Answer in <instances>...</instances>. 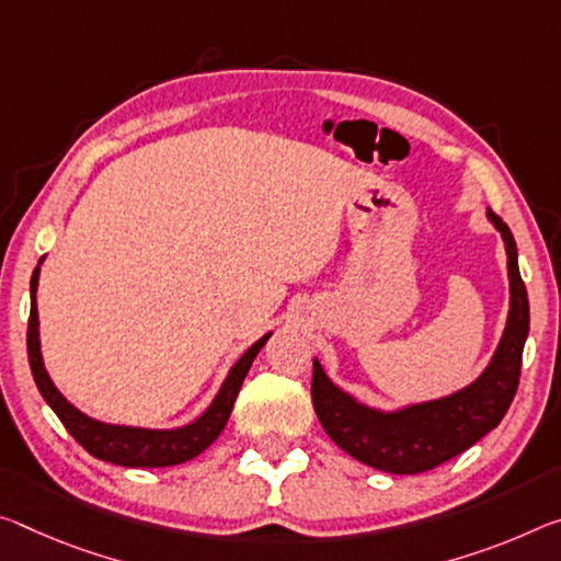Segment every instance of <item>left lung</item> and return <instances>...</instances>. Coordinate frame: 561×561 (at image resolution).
Returning a JSON list of instances; mask_svg holds the SVG:
<instances>
[{"mask_svg": "<svg viewBox=\"0 0 561 561\" xmlns=\"http://www.w3.org/2000/svg\"><path fill=\"white\" fill-rule=\"evenodd\" d=\"M486 217L504 239L510 314L492 362L472 385L449 397L385 412L346 394L314 359L312 404L319 422L336 447L364 465L389 474H420L439 467L492 432L517 394L529 334V299L510 227L492 209H486Z\"/></svg>", "mask_w": 561, "mask_h": 561, "instance_id": "8db88e82", "label": "left lung"}]
</instances>
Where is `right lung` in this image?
Returning a JSON list of instances; mask_svg holds the SVG:
<instances>
[{
    "instance_id": "right-lung-1",
    "label": "right lung",
    "mask_w": 561,
    "mask_h": 561,
    "mask_svg": "<svg viewBox=\"0 0 561 561\" xmlns=\"http://www.w3.org/2000/svg\"><path fill=\"white\" fill-rule=\"evenodd\" d=\"M42 264V260H39ZM39 264L32 274L30 291H32V307H30V327H26V354H30L32 377L37 381V389L44 397L55 414L67 426V432L82 444L89 455L119 467H174L182 461H190L215 442L225 424L232 414L234 399L242 389V381L247 377L249 367L262 346L270 340L264 334L260 342H254L249 350L237 359V364L229 369L227 379L221 381L217 397L211 404L204 409L197 420L176 426V430H145V426H122V424H106L100 420H92L79 412L75 404H69L65 394L55 387L49 379L47 369H44L42 346H39V312H37V284H39Z\"/></svg>"
}]
</instances>
